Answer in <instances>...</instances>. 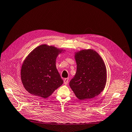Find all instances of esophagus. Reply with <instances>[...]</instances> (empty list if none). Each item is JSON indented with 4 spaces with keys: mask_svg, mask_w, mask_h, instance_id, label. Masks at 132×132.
<instances>
[{
    "mask_svg": "<svg viewBox=\"0 0 132 132\" xmlns=\"http://www.w3.org/2000/svg\"><path fill=\"white\" fill-rule=\"evenodd\" d=\"M63 82H64V84H65V85H66V84H68V82H69V78H66V79H64Z\"/></svg>",
    "mask_w": 132,
    "mask_h": 132,
    "instance_id": "1",
    "label": "esophagus"
}]
</instances>
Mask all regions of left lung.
<instances>
[{
    "label": "left lung",
    "mask_w": 132,
    "mask_h": 132,
    "mask_svg": "<svg viewBox=\"0 0 132 132\" xmlns=\"http://www.w3.org/2000/svg\"><path fill=\"white\" fill-rule=\"evenodd\" d=\"M76 72L70 86L80 100H88L103 92L106 82V69L95 51L83 50L75 53Z\"/></svg>",
    "instance_id": "obj_1"
}]
</instances>
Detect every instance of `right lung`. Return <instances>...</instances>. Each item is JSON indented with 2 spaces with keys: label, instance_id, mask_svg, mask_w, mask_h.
<instances>
[{
  "label": "right lung",
  "instance_id": "obj_1",
  "mask_svg": "<svg viewBox=\"0 0 132 132\" xmlns=\"http://www.w3.org/2000/svg\"><path fill=\"white\" fill-rule=\"evenodd\" d=\"M62 50L42 45L26 57L21 68V80L26 90L33 95L47 98L62 85L56 60Z\"/></svg>",
  "mask_w": 132,
  "mask_h": 132
}]
</instances>
